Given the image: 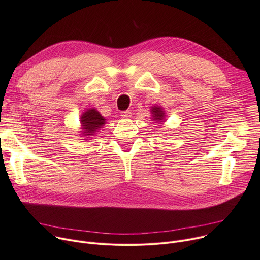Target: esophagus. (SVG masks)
<instances>
[{"instance_id":"1","label":"esophagus","mask_w":260,"mask_h":260,"mask_svg":"<svg viewBox=\"0 0 260 260\" xmlns=\"http://www.w3.org/2000/svg\"><path fill=\"white\" fill-rule=\"evenodd\" d=\"M121 117L122 118H131L132 117V113L129 112V111H125V112L121 113Z\"/></svg>"}]
</instances>
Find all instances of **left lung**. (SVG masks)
Segmentation results:
<instances>
[{"label":"left lung","mask_w":260,"mask_h":260,"mask_svg":"<svg viewBox=\"0 0 260 260\" xmlns=\"http://www.w3.org/2000/svg\"><path fill=\"white\" fill-rule=\"evenodd\" d=\"M150 112L152 114V120L154 122H164L165 121V112L161 107L159 106H153L151 107Z\"/></svg>","instance_id":"obj_1"}]
</instances>
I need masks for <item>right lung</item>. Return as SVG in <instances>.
<instances>
[{
    "instance_id": "add662e5",
    "label": "right lung",
    "mask_w": 260,
    "mask_h": 260,
    "mask_svg": "<svg viewBox=\"0 0 260 260\" xmlns=\"http://www.w3.org/2000/svg\"><path fill=\"white\" fill-rule=\"evenodd\" d=\"M80 123L82 126L81 136L89 138L91 136H94V134L103 127V125L106 123V119L100 114L99 111H96L94 108H91L87 109L81 115Z\"/></svg>"
}]
</instances>
